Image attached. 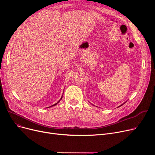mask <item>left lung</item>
I'll use <instances>...</instances> for the list:
<instances>
[{"instance_id": "1", "label": "left lung", "mask_w": 155, "mask_h": 155, "mask_svg": "<svg viewBox=\"0 0 155 155\" xmlns=\"http://www.w3.org/2000/svg\"><path fill=\"white\" fill-rule=\"evenodd\" d=\"M126 102H124V104H125V103H126ZM123 104H122V105H119V106H118V107H120V106H121V105H123Z\"/></svg>"}]
</instances>
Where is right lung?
<instances>
[{
  "mask_svg": "<svg viewBox=\"0 0 155 155\" xmlns=\"http://www.w3.org/2000/svg\"><path fill=\"white\" fill-rule=\"evenodd\" d=\"M62 97H63V96H62V97H61V99H60V100H61V99H62ZM60 101H58V102H57V103H56V104H54V105H51V106H50V107H53V106H54V105H56V104H58V103H59V102H60Z\"/></svg>",
  "mask_w": 155,
  "mask_h": 155,
  "instance_id": "1",
  "label": "right lung"
}]
</instances>
